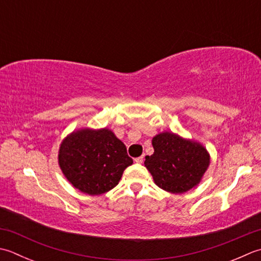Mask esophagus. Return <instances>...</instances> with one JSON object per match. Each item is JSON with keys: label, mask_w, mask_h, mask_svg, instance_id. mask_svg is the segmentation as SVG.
<instances>
[{"label": "esophagus", "mask_w": 261, "mask_h": 261, "mask_svg": "<svg viewBox=\"0 0 261 261\" xmlns=\"http://www.w3.org/2000/svg\"><path fill=\"white\" fill-rule=\"evenodd\" d=\"M135 162L138 163V164H142V163H144V156H140V157L135 158Z\"/></svg>", "instance_id": "34e87169"}]
</instances>
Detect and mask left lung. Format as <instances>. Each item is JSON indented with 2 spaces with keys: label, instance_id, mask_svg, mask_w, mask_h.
<instances>
[{
  "label": "left lung",
  "instance_id": "obj_1",
  "mask_svg": "<svg viewBox=\"0 0 261 261\" xmlns=\"http://www.w3.org/2000/svg\"><path fill=\"white\" fill-rule=\"evenodd\" d=\"M152 147L154 154L146 156L145 166L156 185L172 193H183L195 188L211 162L202 145L173 132L155 136Z\"/></svg>",
  "mask_w": 261,
  "mask_h": 261
}]
</instances>
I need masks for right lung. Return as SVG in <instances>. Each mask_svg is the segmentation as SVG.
I'll use <instances>...</instances> for the list:
<instances>
[{
    "label": "right lung",
    "mask_w": 261,
    "mask_h": 261,
    "mask_svg": "<svg viewBox=\"0 0 261 261\" xmlns=\"http://www.w3.org/2000/svg\"><path fill=\"white\" fill-rule=\"evenodd\" d=\"M134 161L125 145L109 129H83L61 144L59 165L74 188L91 196L113 189Z\"/></svg>",
    "instance_id": "obj_1"
}]
</instances>
